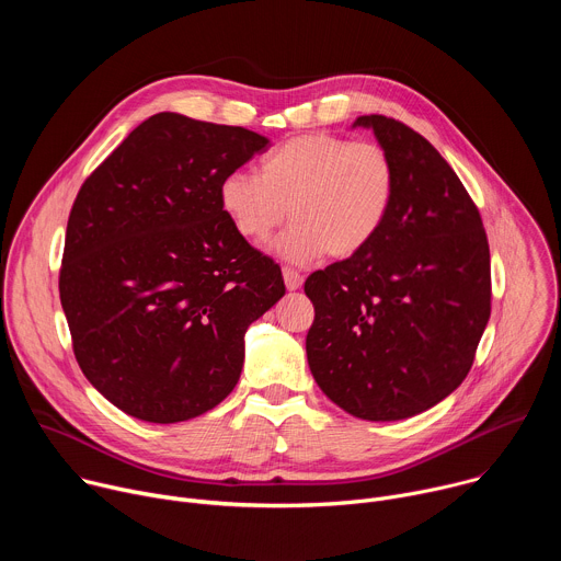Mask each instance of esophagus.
<instances>
[{
	"instance_id": "esophagus-1",
	"label": "esophagus",
	"mask_w": 561,
	"mask_h": 561,
	"mask_svg": "<svg viewBox=\"0 0 561 561\" xmlns=\"http://www.w3.org/2000/svg\"><path fill=\"white\" fill-rule=\"evenodd\" d=\"M282 275H284V282H286V288H288V290H297V288H301L304 277H301L295 268L284 266V268H282Z\"/></svg>"
}]
</instances>
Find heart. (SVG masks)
I'll use <instances>...</instances> for the list:
<instances>
[{
	"label": "heart",
	"instance_id": "1",
	"mask_svg": "<svg viewBox=\"0 0 561 561\" xmlns=\"http://www.w3.org/2000/svg\"><path fill=\"white\" fill-rule=\"evenodd\" d=\"M397 195V169L377 141L304 133L268 150L255 173L234 171L219 184V204L249 242L264 244L284 224L279 253L308 262L327 253H362L386 226Z\"/></svg>",
	"mask_w": 561,
	"mask_h": 561
}]
</instances>
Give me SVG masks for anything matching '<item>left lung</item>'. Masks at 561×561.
Instances as JSON below:
<instances>
[{
    "label": "left lung",
    "mask_w": 561,
    "mask_h": 561,
    "mask_svg": "<svg viewBox=\"0 0 561 561\" xmlns=\"http://www.w3.org/2000/svg\"><path fill=\"white\" fill-rule=\"evenodd\" d=\"M355 126L390 152L397 195L370 247L308 275L306 355L340 409L392 422L466 379L491 317V251L472 197L426 137L386 115Z\"/></svg>",
    "instance_id": "1"
}]
</instances>
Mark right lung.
Masks as SVG:
<instances>
[{
	"mask_svg": "<svg viewBox=\"0 0 561 561\" xmlns=\"http://www.w3.org/2000/svg\"><path fill=\"white\" fill-rule=\"evenodd\" d=\"M268 148L242 128L157 113L79 188L59 299L75 359L119 411L154 424L215 409L282 268L234 230L219 184Z\"/></svg>",
	"mask_w": 561,
	"mask_h": 561,
	"instance_id": "1",
	"label": "right lung"
}]
</instances>
